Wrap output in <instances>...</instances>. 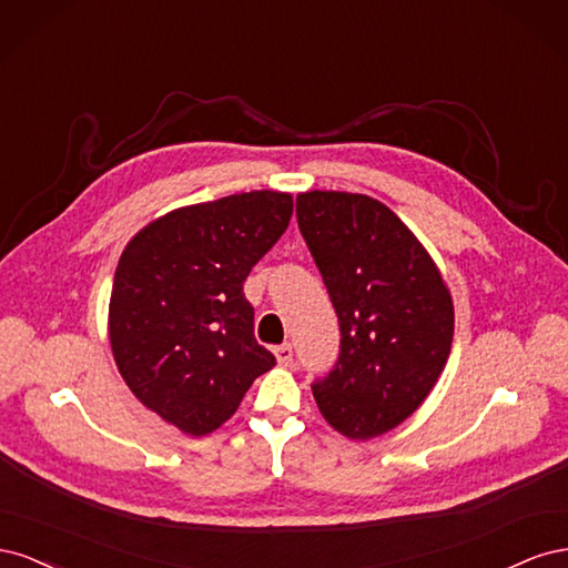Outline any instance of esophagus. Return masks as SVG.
<instances>
[{
	"mask_svg": "<svg viewBox=\"0 0 568 568\" xmlns=\"http://www.w3.org/2000/svg\"><path fill=\"white\" fill-rule=\"evenodd\" d=\"M274 357H277V363L282 367L294 365V348H291V343H282V346L274 348Z\"/></svg>",
	"mask_w": 568,
	"mask_h": 568,
	"instance_id": "34e87169",
	"label": "esophagus"
}]
</instances>
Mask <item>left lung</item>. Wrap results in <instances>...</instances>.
I'll list each match as a JSON object with an SVG mask.
<instances>
[{
    "mask_svg": "<svg viewBox=\"0 0 568 568\" xmlns=\"http://www.w3.org/2000/svg\"><path fill=\"white\" fill-rule=\"evenodd\" d=\"M296 217L341 329L334 369L313 384L317 407L348 438L386 434L424 403L448 363L450 291L417 236L382 201L305 192Z\"/></svg>",
    "mask_w": 568,
    "mask_h": 568,
    "instance_id": "8db88e82",
    "label": "left lung"
}]
</instances>
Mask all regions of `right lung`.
Segmentation results:
<instances>
[{
    "label": "right lung",
    "mask_w": 568,
    "mask_h": 568,
    "mask_svg": "<svg viewBox=\"0 0 568 568\" xmlns=\"http://www.w3.org/2000/svg\"><path fill=\"white\" fill-rule=\"evenodd\" d=\"M294 213L282 192L232 194L153 220L115 267L109 336L130 390L189 436L225 424L274 355L253 336L251 267Z\"/></svg>",
    "instance_id": "1"
}]
</instances>
